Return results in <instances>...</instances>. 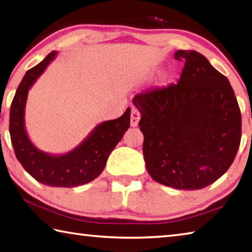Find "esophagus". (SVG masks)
Wrapping results in <instances>:
<instances>
[{
	"mask_svg": "<svg viewBox=\"0 0 252 252\" xmlns=\"http://www.w3.org/2000/svg\"><path fill=\"white\" fill-rule=\"evenodd\" d=\"M140 119H141V114H140L138 109L132 108V110H131V119H130L131 126H133V127L134 126H138Z\"/></svg>",
	"mask_w": 252,
	"mask_h": 252,
	"instance_id": "esophagus-1",
	"label": "esophagus"
}]
</instances>
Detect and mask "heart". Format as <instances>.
I'll list each match as a JSON object with an SVG mask.
<instances>
[{
    "instance_id": "b5f03b06",
    "label": "heart",
    "mask_w": 252,
    "mask_h": 252,
    "mask_svg": "<svg viewBox=\"0 0 252 252\" xmlns=\"http://www.w3.org/2000/svg\"><path fill=\"white\" fill-rule=\"evenodd\" d=\"M167 78H168V77H167V76H166V77H165V79H167Z\"/></svg>"
}]
</instances>
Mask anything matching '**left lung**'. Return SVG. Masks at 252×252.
I'll list each match as a JSON object with an SVG mask.
<instances>
[{"instance_id": "obj_1", "label": "left lung", "mask_w": 252, "mask_h": 252, "mask_svg": "<svg viewBox=\"0 0 252 252\" xmlns=\"http://www.w3.org/2000/svg\"><path fill=\"white\" fill-rule=\"evenodd\" d=\"M184 61L176 85L138 94L143 155L151 177L176 189L213 184L234 162L241 139V113L227 77L195 50H177Z\"/></svg>"}]
</instances>
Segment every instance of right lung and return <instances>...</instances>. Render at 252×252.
I'll return each instance as SVG.
<instances>
[{"label": "right lung", "mask_w": 252, "mask_h": 252, "mask_svg": "<svg viewBox=\"0 0 252 252\" xmlns=\"http://www.w3.org/2000/svg\"><path fill=\"white\" fill-rule=\"evenodd\" d=\"M57 54L56 50L49 53L23 77L11 104L10 134L18 162L36 181L52 187H77L101 174L109 155L130 127L131 109L127 108L120 118L99 123L69 152L52 154L36 148L25 126L27 97Z\"/></svg>", "instance_id": "1"}]
</instances>
